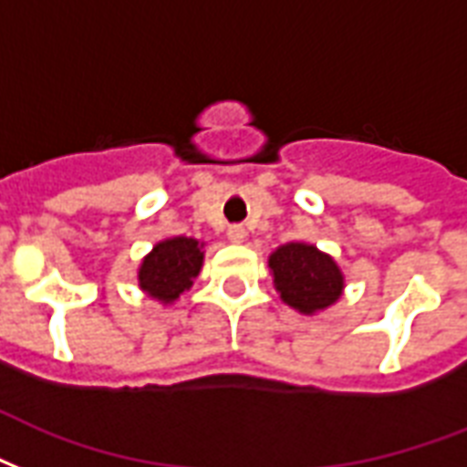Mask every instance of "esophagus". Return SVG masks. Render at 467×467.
Segmentation results:
<instances>
[{
    "label": "esophagus",
    "instance_id": "obj_1",
    "mask_svg": "<svg viewBox=\"0 0 467 467\" xmlns=\"http://www.w3.org/2000/svg\"><path fill=\"white\" fill-rule=\"evenodd\" d=\"M244 234H247V233H244V227H242V225L227 227V237H230L233 242H242V240H244Z\"/></svg>",
    "mask_w": 467,
    "mask_h": 467
}]
</instances>
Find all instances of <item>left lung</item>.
<instances>
[{
	"label": "left lung",
	"mask_w": 467,
	"mask_h": 467,
	"mask_svg": "<svg viewBox=\"0 0 467 467\" xmlns=\"http://www.w3.org/2000/svg\"><path fill=\"white\" fill-rule=\"evenodd\" d=\"M269 266L281 298L301 313L323 311L343 294L337 265L313 244H284L269 257Z\"/></svg>",
	"instance_id": "left-lung-1"
}]
</instances>
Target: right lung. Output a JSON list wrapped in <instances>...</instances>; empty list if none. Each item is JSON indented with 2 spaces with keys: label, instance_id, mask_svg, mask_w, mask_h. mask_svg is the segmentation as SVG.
I'll return each instance as SVG.
<instances>
[{
  "label": "right lung",
  "instance_id": "right-lung-1",
  "mask_svg": "<svg viewBox=\"0 0 467 467\" xmlns=\"http://www.w3.org/2000/svg\"><path fill=\"white\" fill-rule=\"evenodd\" d=\"M202 244L191 237H173L159 242L151 254L141 262L139 269V286L151 298L163 304L176 301L201 272Z\"/></svg>",
  "mask_w": 467,
  "mask_h": 467
}]
</instances>
